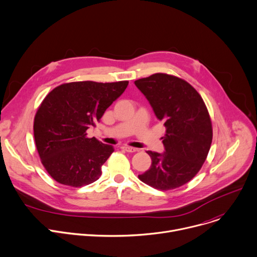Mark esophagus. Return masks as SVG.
Instances as JSON below:
<instances>
[{
  "instance_id": "esophagus-1",
  "label": "esophagus",
  "mask_w": 257,
  "mask_h": 257,
  "mask_svg": "<svg viewBox=\"0 0 257 257\" xmlns=\"http://www.w3.org/2000/svg\"><path fill=\"white\" fill-rule=\"evenodd\" d=\"M122 149H123V150H125L126 152H131V153L138 151V149H137V148H134V147H130V146H123V147H122Z\"/></svg>"
}]
</instances>
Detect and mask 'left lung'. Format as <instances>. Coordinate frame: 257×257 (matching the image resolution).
<instances>
[{"mask_svg":"<svg viewBox=\"0 0 257 257\" xmlns=\"http://www.w3.org/2000/svg\"><path fill=\"white\" fill-rule=\"evenodd\" d=\"M135 84L166 128L165 151H147L152 163L139 179L162 191L179 188L197 175L209 152L212 125L206 105L189 82L174 75L155 73Z\"/></svg>","mask_w":257,"mask_h":257,"instance_id":"1","label":"left lung"}]
</instances>
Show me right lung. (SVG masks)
I'll return each instance as SVG.
<instances>
[{"mask_svg":"<svg viewBox=\"0 0 257 257\" xmlns=\"http://www.w3.org/2000/svg\"><path fill=\"white\" fill-rule=\"evenodd\" d=\"M116 82L74 81L58 85L40 105L34 121L37 150L48 174L62 185L81 187L97 181L114 151L87 130L126 89Z\"/></svg>","mask_w":257,"mask_h":257,"instance_id":"1","label":"right lung"}]
</instances>
